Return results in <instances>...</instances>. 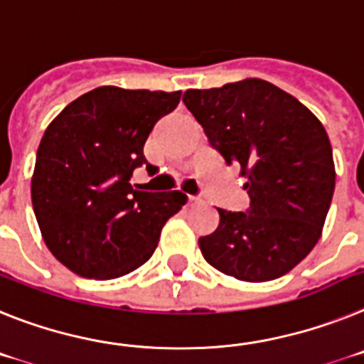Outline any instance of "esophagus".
Masks as SVG:
<instances>
[{"instance_id": "1", "label": "esophagus", "mask_w": 364, "mask_h": 364, "mask_svg": "<svg viewBox=\"0 0 364 364\" xmlns=\"http://www.w3.org/2000/svg\"><path fill=\"white\" fill-rule=\"evenodd\" d=\"M200 198H196V196H188V203H192V205H194V203H200Z\"/></svg>"}]
</instances>
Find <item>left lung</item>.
Here are the masks:
<instances>
[{"mask_svg":"<svg viewBox=\"0 0 364 364\" xmlns=\"http://www.w3.org/2000/svg\"><path fill=\"white\" fill-rule=\"evenodd\" d=\"M183 102L225 164L238 166L251 198L247 213L218 208L216 230L200 238L205 260L243 282L289 273L317 245L333 198V154L322 122L262 78L186 90Z\"/></svg>","mask_w":364,"mask_h":364,"instance_id":"obj_1","label":"left lung"}]
</instances>
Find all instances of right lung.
<instances>
[{"label":"right lung","instance_id":"add662e5","mask_svg":"<svg viewBox=\"0 0 364 364\" xmlns=\"http://www.w3.org/2000/svg\"><path fill=\"white\" fill-rule=\"evenodd\" d=\"M181 91H87L50 121L36 154L31 198L53 257L78 277L112 280L150 260L164 223L181 210L179 191L144 192L129 183L161 117Z\"/></svg>","mask_w":364,"mask_h":364}]
</instances>
